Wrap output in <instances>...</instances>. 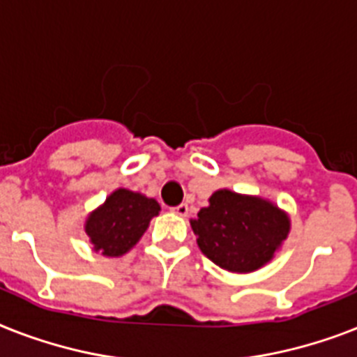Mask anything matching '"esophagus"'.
I'll return each instance as SVG.
<instances>
[{"label": "esophagus", "mask_w": 357, "mask_h": 357, "mask_svg": "<svg viewBox=\"0 0 357 357\" xmlns=\"http://www.w3.org/2000/svg\"><path fill=\"white\" fill-rule=\"evenodd\" d=\"M172 211L176 214H178V216H187V214H188V205L187 204H181V205H178V207H174Z\"/></svg>", "instance_id": "34e87169"}]
</instances>
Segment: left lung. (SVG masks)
<instances>
[{
  "mask_svg": "<svg viewBox=\"0 0 357 357\" xmlns=\"http://www.w3.org/2000/svg\"><path fill=\"white\" fill-rule=\"evenodd\" d=\"M202 253L222 269L251 273L288 238L289 216L269 199L220 188L190 220Z\"/></svg>",
  "mask_w": 357,
  "mask_h": 357,
  "instance_id": "obj_1",
  "label": "left lung"
}]
</instances>
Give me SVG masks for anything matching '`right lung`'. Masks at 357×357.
Wrapping results in <instances>:
<instances>
[{
  "mask_svg": "<svg viewBox=\"0 0 357 357\" xmlns=\"http://www.w3.org/2000/svg\"><path fill=\"white\" fill-rule=\"evenodd\" d=\"M159 211L158 202L144 194L128 188L113 190L86 220V234L93 251L104 257H123L141 240Z\"/></svg>",
  "mask_w": 357,
  "mask_h": 357,
  "instance_id": "right-lung-1",
  "label": "right lung"
}]
</instances>
